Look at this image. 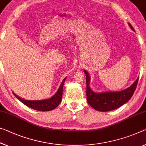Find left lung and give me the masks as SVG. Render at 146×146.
I'll return each mask as SVG.
<instances>
[{"label":"left lung","instance_id":"obj_1","mask_svg":"<svg viewBox=\"0 0 146 146\" xmlns=\"http://www.w3.org/2000/svg\"><path fill=\"white\" fill-rule=\"evenodd\" d=\"M130 27L134 31V29L131 24ZM86 75L87 99L89 104L94 109L100 111H108L121 106L131 99L137 86L139 78L131 87L125 90L118 92H104L96 93L91 90L89 86L90 77L86 70H84Z\"/></svg>","mask_w":146,"mask_h":146}]
</instances>
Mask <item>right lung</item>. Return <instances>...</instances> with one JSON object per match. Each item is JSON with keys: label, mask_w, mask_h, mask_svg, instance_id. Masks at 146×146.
I'll return each mask as SVG.
<instances>
[{"label": "right lung", "mask_w": 146, "mask_h": 146, "mask_svg": "<svg viewBox=\"0 0 146 146\" xmlns=\"http://www.w3.org/2000/svg\"><path fill=\"white\" fill-rule=\"evenodd\" d=\"M65 80L66 78L62 80L61 84H60L57 93H56L52 97L49 98V99L42 100H24L23 98H21L14 93H13V95H15V97L18 98L22 103H23L25 105L31 108H33L38 111H43L52 110L55 109V108L60 104V101H61L62 95V87H63L64 83L65 82Z\"/></svg>", "instance_id": "right-lung-1"}]
</instances>
